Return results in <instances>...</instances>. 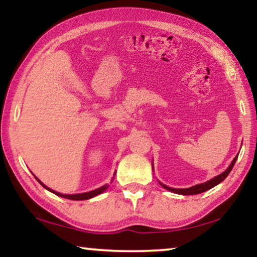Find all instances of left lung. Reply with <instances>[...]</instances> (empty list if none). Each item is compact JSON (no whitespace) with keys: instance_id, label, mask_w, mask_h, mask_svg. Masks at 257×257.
<instances>
[{"instance_id":"8db88e82","label":"left lung","mask_w":257,"mask_h":257,"mask_svg":"<svg viewBox=\"0 0 257 257\" xmlns=\"http://www.w3.org/2000/svg\"><path fill=\"white\" fill-rule=\"evenodd\" d=\"M236 159H237V156L234 158L233 161H231V164L229 165V166H228V168H227L226 171L222 172V173L219 174V175H216L215 178L210 179L209 181L203 182V184L195 185V186H193V187H189V188H172V187H168V186H166V185L161 184V182H160V185L163 186V187H164L165 189H167V191H171V192H173V193H177V194H181V195L200 194V193H203V192L208 191V189L213 188L214 186L219 185L220 182H222V181L224 180V179H226V178L228 177V174L230 173V171L233 170V167H234L235 161H236Z\"/></svg>"}]
</instances>
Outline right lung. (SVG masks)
I'll use <instances>...</instances> for the list:
<instances>
[{"instance_id":"right-lung-1","label":"right lung","mask_w":257,"mask_h":257,"mask_svg":"<svg viewBox=\"0 0 257 257\" xmlns=\"http://www.w3.org/2000/svg\"><path fill=\"white\" fill-rule=\"evenodd\" d=\"M114 175H115V173H114ZM38 181H40V180H38ZM40 182H41V185L43 186L45 189H48V191L52 192L56 195L61 196V198H65V199H70V200H87V199H91V198H93V196H96L98 194H101V193H103L104 191H106L107 187H108V185H104V186H101V187H99V188L94 189V191L86 192V193H80V194H62V193L52 191V189L49 188L48 186H45L42 181H40Z\"/></svg>"}]
</instances>
